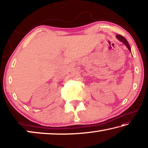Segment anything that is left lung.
I'll use <instances>...</instances> for the list:
<instances>
[{
  "label": "left lung",
  "instance_id": "1",
  "mask_svg": "<svg viewBox=\"0 0 148 148\" xmlns=\"http://www.w3.org/2000/svg\"><path fill=\"white\" fill-rule=\"evenodd\" d=\"M116 38L118 39L120 42H121L123 44H124L125 46H127V48H128V49L129 50V51L131 52V47H130V46H129V42H127V40L125 39L123 36H121V35H120V34H117V35H116Z\"/></svg>",
  "mask_w": 148,
  "mask_h": 148
}]
</instances>
